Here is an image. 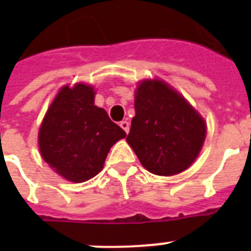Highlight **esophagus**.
I'll use <instances>...</instances> for the list:
<instances>
[{
    "label": "esophagus",
    "instance_id": "obj_1",
    "mask_svg": "<svg viewBox=\"0 0 251 251\" xmlns=\"http://www.w3.org/2000/svg\"><path fill=\"white\" fill-rule=\"evenodd\" d=\"M119 126H121V127L123 128V130L126 133L129 132V122H128V121H122L121 123H119Z\"/></svg>",
    "mask_w": 251,
    "mask_h": 251
}]
</instances>
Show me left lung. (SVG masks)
<instances>
[{
    "label": "left lung",
    "mask_w": 251,
    "mask_h": 251,
    "mask_svg": "<svg viewBox=\"0 0 251 251\" xmlns=\"http://www.w3.org/2000/svg\"><path fill=\"white\" fill-rule=\"evenodd\" d=\"M136 115L127 136L143 167L158 176L185 171L199 156L206 123L182 95L162 80H143L136 90Z\"/></svg>",
    "instance_id": "8db88e82"
}]
</instances>
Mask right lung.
<instances>
[{
  "label": "right lung",
  "mask_w": 251,
  "mask_h": 251,
  "mask_svg": "<svg viewBox=\"0 0 251 251\" xmlns=\"http://www.w3.org/2000/svg\"><path fill=\"white\" fill-rule=\"evenodd\" d=\"M94 88L75 84L61 88L39 130L44 161L72 182H85L101 171L115 142L127 136L94 105Z\"/></svg>",
  "instance_id": "add662e5"
}]
</instances>
